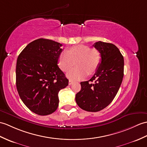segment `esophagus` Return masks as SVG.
I'll return each instance as SVG.
<instances>
[{
    "label": "esophagus",
    "mask_w": 147,
    "mask_h": 147,
    "mask_svg": "<svg viewBox=\"0 0 147 147\" xmlns=\"http://www.w3.org/2000/svg\"><path fill=\"white\" fill-rule=\"evenodd\" d=\"M73 81L72 80H69V85H71L73 84Z\"/></svg>",
    "instance_id": "esophagus-1"
}]
</instances>
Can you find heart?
<instances>
[{"instance_id":"1","label":"heart","mask_w":147,"mask_h":147,"mask_svg":"<svg viewBox=\"0 0 147 147\" xmlns=\"http://www.w3.org/2000/svg\"><path fill=\"white\" fill-rule=\"evenodd\" d=\"M101 53L97 49L89 46L79 44L64 51L58 57V66L63 71H67L74 65L75 67L68 71L67 76L71 80H78L88 73H94L101 62Z\"/></svg>"}]
</instances>
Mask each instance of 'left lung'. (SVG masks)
I'll return each mask as SVG.
<instances>
[{
	"label": "left lung",
	"mask_w": 147,
	"mask_h": 147,
	"mask_svg": "<svg viewBox=\"0 0 147 147\" xmlns=\"http://www.w3.org/2000/svg\"><path fill=\"white\" fill-rule=\"evenodd\" d=\"M93 46L101 53V62L90 80L81 82L76 102L83 110L96 112L113 100L124 75V59L120 50L111 43L98 41Z\"/></svg>",
	"instance_id": "left-lung-1"
}]
</instances>
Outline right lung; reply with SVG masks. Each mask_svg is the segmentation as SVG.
<instances>
[{"instance_id": "obj_1", "label": "right lung", "mask_w": 147, "mask_h": 147, "mask_svg": "<svg viewBox=\"0 0 147 147\" xmlns=\"http://www.w3.org/2000/svg\"><path fill=\"white\" fill-rule=\"evenodd\" d=\"M62 44L46 39L29 43L19 55L16 64V86L19 96L34 113L45 116L59 105V91L68 80L57 65Z\"/></svg>"}]
</instances>
